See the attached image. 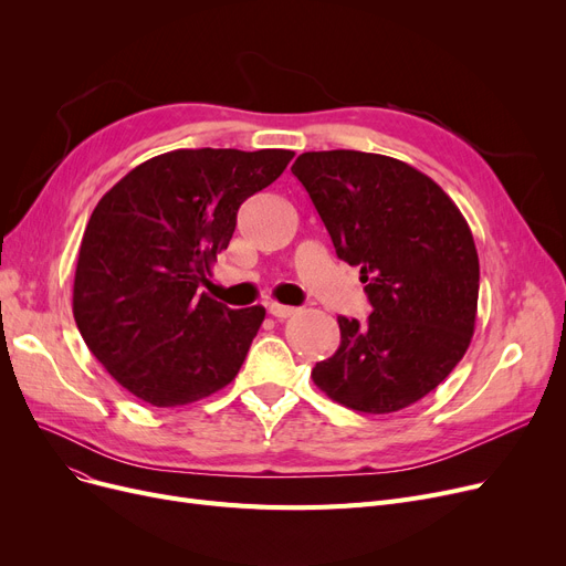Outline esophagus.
Segmentation results:
<instances>
[{
	"label": "esophagus",
	"instance_id": "34e87169",
	"mask_svg": "<svg viewBox=\"0 0 566 566\" xmlns=\"http://www.w3.org/2000/svg\"><path fill=\"white\" fill-rule=\"evenodd\" d=\"M268 312H271L275 318H289V316H293L298 310L289 307V305H280V303H271V305H268Z\"/></svg>",
	"mask_w": 566,
	"mask_h": 566
}]
</instances>
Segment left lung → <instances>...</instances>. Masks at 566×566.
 Wrapping results in <instances>:
<instances>
[{
  "label": "left lung",
  "mask_w": 566,
  "mask_h": 566,
  "mask_svg": "<svg viewBox=\"0 0 566 566\" xmlns=\"http://www.w3.org/2000/svg\"><path fill=\"white\" fill-rule=\"evenodd\" d=\"M293 176L335 252L360 265L365 323L339 316L342 344L312 378L333 401L371 415L427 397L470 346L480 259L457 203L415 167L378 154L310 151Z\"/></svg>",
  "instance_id": "left-lung-1"
}]
</instances>
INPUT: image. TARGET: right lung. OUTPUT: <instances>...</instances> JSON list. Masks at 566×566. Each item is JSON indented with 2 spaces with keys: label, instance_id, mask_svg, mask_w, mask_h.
Returning a JSON list of instances; mask_svg holds the SVG:
<instances>
[{
  "label": "right lung",
  "instance_id": "obj_1",
  "mask_svg": "<svg viewBox=\"0 0 566 566\" xmlns=\"http://www.w3.org/2000/svg\"><path fill=\"white\" fill-rule=\"evenodd\" d=\"M293 156L178 148L137 165L94 208L73 316L88 350L137 399L158 408L199 401L245 363L265 310H229L197 289L227 250L238 208Z\"/></svg>",
  "mask_w": 566,
  "mask_h": 566
}]
</instances>
